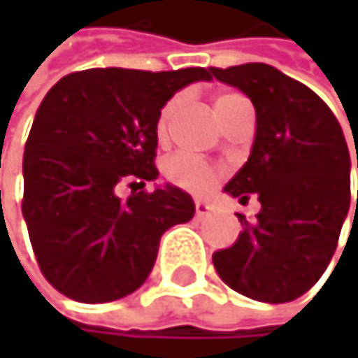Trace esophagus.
I'll use <instances>...</instances> for the list:
<instances>
[{"mask_svg":"<svg viewBox=\"0 0 358 358\" xmlns=\"http://www.w3.org/2000/svg\"><path fill=\"white\" fill-rule=\"evenodd\" d=\"M210 213V203L206 201V199H195V215L201 219V217H206Z\"/></svg>","mask_w":358,"mask_h":358,"instance_id":"esophagus-1","label":"esophagus"}]
</instances>
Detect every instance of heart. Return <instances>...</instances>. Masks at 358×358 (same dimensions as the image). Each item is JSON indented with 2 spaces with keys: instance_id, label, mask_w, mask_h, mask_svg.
Returning a JSON list of instances; mask_svg holds the SVG:
<instances>
[{
  "instance_id": "b5f03b06",
  "label": "heart",
  "mask_w": 358,
  "mask_h": 358,
  "mask_svg": "<svg viewBox=\"0 0 358 358\" xmlns=\"http://www.w3.org/2000/svg\"><path fill=\"white\" fill-rule=\"evenodd\" d=\"M243 96L241 94H234V92H221L217 96V111L231 105L234 101H241ZM180 103V96H176L171 99L159 113V120H157V135L159 139H163L167 135V129H169V120ZM165 173L167 178L182 189H189V191H195V193H203L208 191L215 182V171L210 165H206L203 161H199L197 157L193 155H187V152H180V155H173L167 163H165Z\"/></svg>"
}]
</instances>
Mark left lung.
Masks as SVG:
<instances>
[{"mask_svg":"<svg viewBox=\"0 0 358 358\" xmlns=\"http://www.w3.org/2000/svg\"><path fill=\"white\" fill-rule=\"evenodd\" d=\"M210 75L255 107L251 155L223 191L241 201L255 193L262 203L255 221L236 215L243 231L213 253L215 268L253 301H294L327 271L350 210L346 137L318 94L268 64L210 68Z\"/></svg>","mask_w":358,"mask_h":358,"instance_id":"1","label":"left lung"}]
</instances>
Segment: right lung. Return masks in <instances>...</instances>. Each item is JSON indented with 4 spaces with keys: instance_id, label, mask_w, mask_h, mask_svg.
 <instances>
[{
    "instance_id": "add662e5",
    "label": "right lung",
    "mask_w": 358,
    "mask_h": 358,
    "mask_svg": "<svg viewBox=\"0 0 358 358\" xmlns=\"http://www.w3.org/2000/svg\"><path fill=\"white\" fill-rule=\"evenodd\" d=\"M210 79V68H90L47 92L23 155V219L55 290L79 303L135 292L163 234L193 219V197L173 185L135 189L127 199L115 189L157 180L161 109L176 92Z\"/></svg>"
}]
</instances>
